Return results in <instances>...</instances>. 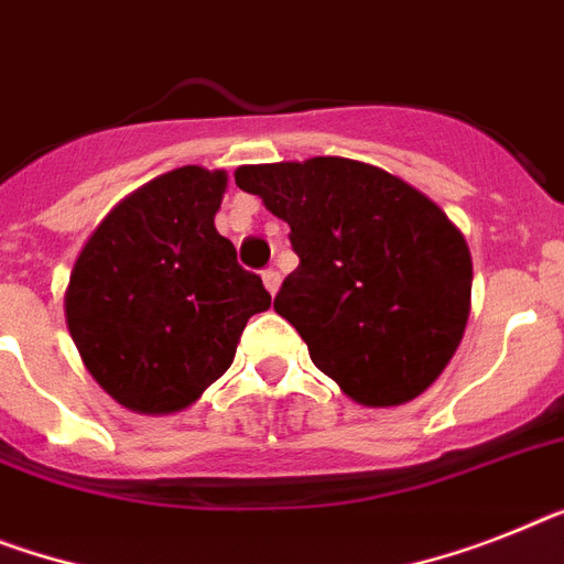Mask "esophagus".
I'll return each instance as SVG.
<instances>
[{"label": "esophagus", "instance_id": "esophagus-1", "mask_svg": "<svg viewBox=\"0 0 564 564\" xmlns=\"http://www.w3.org/2000/svg\"><path fill=\"white\" fill-rule=\"evenodd\" d=\"M262 282H264V288L271 291V296H276L279 285H282V276H279V271H273V268H268V271L262 273Z\"/></svg>", "mask_w": 564, "mask_h": 564}]
</instances>
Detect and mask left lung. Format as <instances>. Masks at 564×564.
I'll list each match as a JSON object with an SVG mask.
<instances>
[{
	"mask_svg": "<svg viewBox=\"0 0 564 564\" xmlns=\"http://www.w3.org/2000/svg\"><path fill=\"white\" fill-rule=\"evenodd\" d=\"M291 227L300 268L273 300L314 366L362 406H400L453 360L473 259L458 227L398 175L351 158L239 166Z\"/></svg>",
	"mask_w": 564,
	"mask_h": 564,
	"instance_id": "8db88e82",
	"label": "left lung"
}]
</instances>
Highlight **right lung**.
Masks as SVG:
<instances>
[{
  "mask_svg": "<svg viewBox=\"0 0 564 564\" xmlns=\"http://www.w3.org/2000/svg\"><path fill=\"white\" fill-rule=\"evenodd\" d=\"M225 170L181 166L132 195L88 236L65 291L74 346L106 394L141 415H170L230 369L262 279L216 230Z\"/></svg>",
  "mask_w": 564,
  "mask_h": 564,
  "instance_id": "right-lung-1",
  "label": "right lung"
}]
</instances>
